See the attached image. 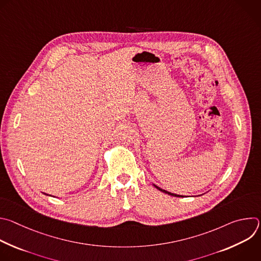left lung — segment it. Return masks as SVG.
<instances>
[{
	"instance_id": "8db88e82",
	"label": "left lung",
	"mask_w": 261,
	"mask_h": 261,
	"mask_svg": "<svg viewBox=\"0 0 261 261\" xmlns=\"http://www.w3.org/2000/svg\"><path fill=\"white\" fill-rule=\"evenodd\" d=\"M153 185H154V187H155V188H157L159 191H161V192H164V193H166V194H168V195H171V196H175V197H184L182 195H178V194H174V193L168 192V191H166V190H164V189H162V188L158 187V186H157V185H155V184H153Z\"/></svg>"
}]
</instances>
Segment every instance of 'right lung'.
Masks as SVG:
<instances>
[{
	"label": "right lung",
	"instance_id": "1",
	"mask_svg": "<svg viewBox=\"0 0 261 261\" xmlns=\"http://www.w3.org/2000/svg\"><path fill=\"white\" fill-rule=\"evenodd\" d=\"M43 193V192H42ZM43 194H45V195H48V194H46V193H43ZM48 196H50V195H48Z\"/></svg>",
	"mask_w": 261,
	"mask_h": 261
}]
</instances>
